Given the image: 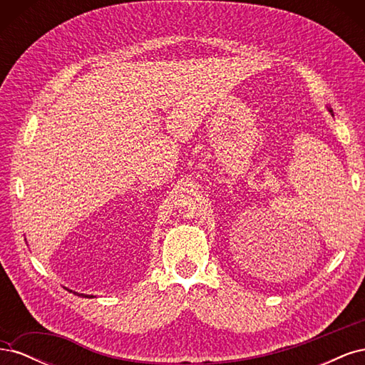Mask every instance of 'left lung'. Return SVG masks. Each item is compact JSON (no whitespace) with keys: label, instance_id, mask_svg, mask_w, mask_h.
I'll list each match as a JSON object with an SVG mask.
<instances>
[{"label":"left lung","instance_id":"left-lung-1","mask_svg":"<svg viewBox=\"0 0 365 365\" xmlns=\"http://www.w3.org/2000/svg\"><path fill=\"white\" fill-rule=\"evenodd\" d=\"M329 113H330V114H332V115H334V113H332V109H330V108H329Z\"/></svg>","mask_w":365,"mask_h":365}]
</instances>
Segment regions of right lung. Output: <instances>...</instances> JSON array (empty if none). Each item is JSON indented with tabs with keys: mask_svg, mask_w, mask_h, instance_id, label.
<instances>
[{
	"mask_svg": "<svg viewBox=\"0 0 365 365\" xmlns=\"http://www.w3.org/2000/svg\"><path fill=\"white\" fill-rule=\"evenodd\" d=\"M71 292V291H70ZM76 294V292H74ZM79 295H82V297H93V295H85V294H79Z\"/></svg>",
	"mask_w": 365,
	"mask_h": 365,
	"instance_id": "1",
	"label": "right lung"
}]
</instances>
